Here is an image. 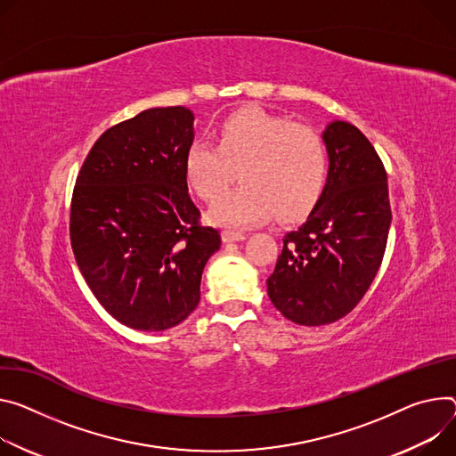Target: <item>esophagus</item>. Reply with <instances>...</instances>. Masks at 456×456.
<instances>
[{"instance_id":"34e87169","label":"esophagus","mask_w":456,"mask_h":456,"mask_svg":"<svg viewBox=\"0 0 456 456\" xmlns=\"http://www.w3.org/2000/svg\"><path fill=\"white\" fill-rule=\"evenodd\" d=\"M247 236L243 234V232H238V231H224L222 232V240L224 241H227V243H231V241H241V240H245Z\"/></svg>"}]
</instances>
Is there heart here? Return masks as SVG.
Here are the masks:
<instances>
[{
  "mask_svg": "<svg viewBox=\"0 0 456 456\" xmlns=\"http://www.w3.org/2000/svg\"><path fill=\"white\" fill-rule=\"evenodd\" d=\"M218 147L196 140L183 156L191 189L213 201L240 171L241 188L221 197L209 220L225 227L258 225L273 216H305L327 182V149L309 126L291 123L258 107L229 114L216 129Z\"/></svg>",
  "mask_w": 456,
  "mask_h": 456,
  "instance_id": "b5f03b06",
  "label": "heart"
}]
</instances>
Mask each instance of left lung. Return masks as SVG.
<instances>
[{
  "mask_svg": "<svg viewBox=\"0 0 456 456\" xmlns=\"http://www.w3.org/2000/svg\"><path fill=\"white\" fill-rule=\"evenodd\" d=\"M329 175L307 222L287 232L267 295L300 325H325L349 314L375 280L387 245V173L370 142L346 121L323 133Z\"/></svg>",
  "mask_w": 456,
  "mask_h": 456,
  "instance_id": "1",
  "label": "left lung"
}]
</instances>
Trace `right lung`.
I'll use <instances>...</instances> for the list:
<instances>
[{
	"mask_svg": "<svg viewBox=\"0 0 456 456\" xmlns=\"http://www.w3.org/2000/svg\"><path fill=\"white\" fill-rule=\"evenodd\" d=\"M192 119L185 107H158L107 129L72 191L76 264L105 311L136 330L183 322L222 245L189 196L183 156Z\"/></svg>",
	"mask_w": 456,
	"mask_h": 456,
	"instance_id": "right-lung-1",
	"label": "right lung"
}]
</instances>
